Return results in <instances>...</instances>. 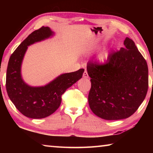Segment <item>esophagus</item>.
Wrapping results in <instances>:
<instances>
[{
  "label": "esophagus",
  "instance_id": "1",
  "mask_svg": "<svg viewBox=\"0 0 153 153\" xmlns=\"http://www.w3.org/2000/svg\"><path fill=\"white\" fill-rule=\"evenodd\" d=\"M83 77H84V78H88V73L86 70H85L84 74H83Z\"/></svg>",
  "mask_w": 153,
  "mask_h": 153
}]
</instances>
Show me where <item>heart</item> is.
Returning <instances> with one entry per match:
<instances>
[{
    "label": "heart",
    "instance_id": "obj_1",
    "mask_svg": "<svg viewBox=\"0 0 153 153\" xmlns=\"http://www.w3.org/2000/svg\"><path fill=\"white\" fill-rule=\"evenodd\" d=\"M108 52L107 51L104 50L102 52H100V53H99V55H98V57L99 60L104 61L108 57Z\"/></svg>",
    "mask_w": 153,
    "mask_h": 153
}]
</instances>
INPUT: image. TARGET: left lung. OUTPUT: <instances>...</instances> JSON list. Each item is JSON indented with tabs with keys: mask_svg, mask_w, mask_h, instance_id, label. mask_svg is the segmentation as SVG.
I'll list each match as a JSON object with an SVG mask.
<instances>
[{
	"mask_svg": "<svg viewBox=\"0 0 153 153\" xmlns=\"http://www.w3.org/2000/svg\"><path fill=\"white\" fill-rule=\"evenodd\" d=\"M124 47L108 56L102 65L89 62L87 71L91 88L90 109L106 120L130 117L146 97L149 88L146 61L134 41L127 37Z\"/></svg>",
	"mask_w": 153,
	"mask_h": 153,
	"instance_id": "8db88e82",
	"label": "left lung"
}]
</instances>
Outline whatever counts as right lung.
<instances>
[{"mask_svg": "<svg viewBox=\"0 0 153 153\" xmlns=\"http://www.w3.org/2000/svg\"><path fill=\"white\" fill-rule=\"evenodd\" d=\"M54 35L48 27H42L27 36L10 56L7 70L6 88L10 100L21 113L32 119H42L59 107L61 96L82 78L84 69L61 74L43 86L27 84L22 76V64L27 46Z\"/></svg>", "mask_w": 153, "mask_h": 153, "instance_id": "right-lung-1", "label": "right lung"}]
</instances>
